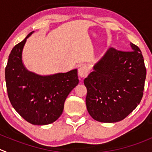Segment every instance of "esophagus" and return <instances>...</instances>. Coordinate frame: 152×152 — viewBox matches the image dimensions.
Returning <instances> with one entry per match:
<instances>
[{
	"instance_id": "obj_1",
	"label": "esophagus",
	"mask_w": 152,
	"mask_h": 152,
	"mask_svg": "<svg viewBox=\"0 0 152 152\" xmlns=\"http://www.w3.org/2000/svg\"><path fill=\"white\" fill-rule=\"evenodd\" d=\"M89 73V68L86 65H82L79 69V76L81 78H85Z\"/></svg>"
}]
</instances>
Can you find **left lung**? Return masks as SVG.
Returning <instances> with one entry per match:
<instances>
[{
	"instance_id": "left-lung-1",
	"label": "left lung",
	"mask_w": 152,
	"mask_h": 152,
	"mask_svg": "<svg viewBox=\"0 0 152 152\" xmlns=\"http://www.w3.org/2000/svg\"><path fill=\"white\" fill-rule=\"evenodd\" d=\"M130 45L129 52L109 48L84 80L87 109L96 121H121L142 99L146 69L140 48Z\"/></svg>"
}]
</instances>
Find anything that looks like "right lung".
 Instances as JSON below:
<instances>
[{
  "mask_svg": "<svg viewBox=\"0 0 152 152\" xmlns=\"http://www.w3.org/2000/svg\"><path fill=\"white\" fill-rule=\"evenodd\" d=\"M31 32L16 45L5 69L7 94L15 110L28 123L37 126L53 123L61 115L66 98L79 84L77 69L67 73L41 76L29 71L22 52Z\"/></svg>",
  "mask_w": 152,
  "mask_h": 152,
  "instance_id": "add662e5",
  "label": "right lung"
}]
</instances>
